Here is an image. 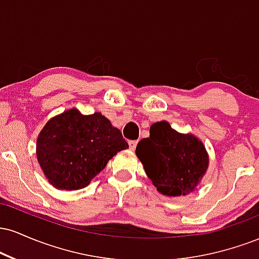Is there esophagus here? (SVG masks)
<instances>
[{
	"instance_id": "obj_1",
	"label": "esophagus",
	"mask_w": 259,
	"mask_h": 259,
	"mask_svg": "<svg viewBox=\"0 0 259 259\" xmlns=\"http://www.w3.org/2000/svg\"><path fill=\"white\" fill-rule=\"evenodd\" d=\"M136 146H138V141L136 140H133V141H129V147L132 151H135Z\"/></svg>"
}]
</instances>
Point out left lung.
<instances>
[{
  "label": "left lung",
  "mask_w": 259,
  "mask_h": 259,
  "mask_svg": "<svg viewBox=\"0 0 259 259\" xmlns=\"http://www.w3.org/2000/svg\"><path fill=\"white\" fill-rule=\"evenodd\" d=\"M135 153L157 191L169 197L194 192L209 164L203 142L165 120L151 125L150 138L139 142Z\"/></svg>",
  "instance_id": "obj_1"
}]
</instances>
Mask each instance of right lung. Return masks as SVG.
<instances>
[{"label":"right lung","instance_id":"add662e5","mask_svg":"<svg viewBox=\"0 0 259 259\" xmlns=\"http://www.w3.org/2000/svg\"><path fill=\"white\" fill-rule=\"evenodd\" d=\"M126 148L120 130L105 115H85L76 108L51 118L36 140L37 162L46 179L68 191L88 186L113 156Z\"/></svg>","mask_w":259,"mask_h":259}]
</instances>
